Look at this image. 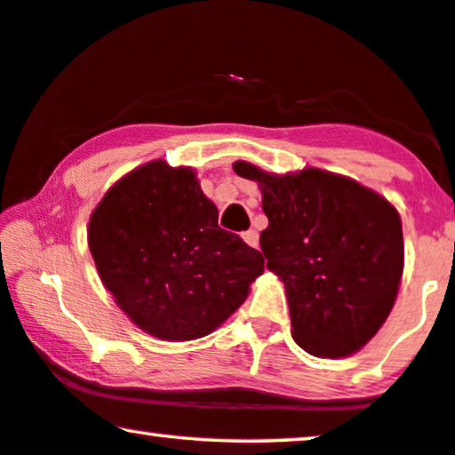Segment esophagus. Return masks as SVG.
I'll return each mask as SVG.
<instances>
[{
  "label": "esophagus",
  "mask_w": 455,
  "mask_h": 455,
  "mask_svg": "<svg viewBox=\"0 0 455 455\" xmlns=\"http://www.w3.org/2000/svg\"><path fill=\"white\" fill-rule=\"evenodd\" d=\"M242 238H244V242L251 248H257L259 246V234L254 232V229H248V232L242 234Z\"/></svg>",
  "instance_id": "34e87169"
}]
</instances>
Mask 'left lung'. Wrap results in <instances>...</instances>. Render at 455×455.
Instances as JSON below:
<instances>
[{
	"mask_svg": "<svg viewBox=\"0 0 455 455\" xmlns=\"http://www.w3.org/2000/svg\"><path fill=\"white\" fill-rule=\"evenodd\" d=\"M263 192L269 226L260 251L285 285L291 338L308 354L344 358L375 335L394 308L403 271L402 220L375 190L307 167L267 173L235 161Z\"/></svg>",
	"mask_w": 455,
	"mask_h": 455,
	"instance_id": "left-lung-1",
	"label": "left lung"
}]
</instances>
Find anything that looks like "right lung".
Here are the masks:
<instances>
[{
	"label": "right lung",
	"instance_id": "obj_1",
	"mask_svg": "<svg viewBox=\"0 0 455 455\" xmlns=\"http://www.w3.org/2000/svg\"><path fill=\"white\" fill-rule=\"evenodd\" d=\"M190 167L151 161L105 192L89 220L99 277L130 321L153 338L215 331L265 269L259 251L220 228Z\"/></svg>",
	"mask_w": 455,
	"mask_h": 455
}]
</instances>
